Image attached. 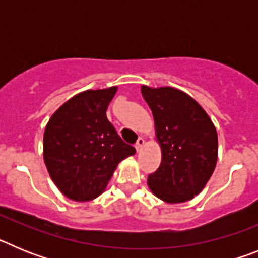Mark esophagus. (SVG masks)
Masks as SVG:
<instances>
[{"label": "esophagus", "mask_w": 258, "mask_h": 258, "mask_svg": "<svg viewBox=\"0 0 258 258\" xmlns=\"http://www.w3.org/2000/svg\"><path fill=\"white\" fill-rule=\"evenodd\" d=\"M143 145H145V140H143L142 137H140V138H138V140H137V142H136L137 151H140V150L143 147Z\"/></svg>", "instance_id": "obj_1"}]
</instances>
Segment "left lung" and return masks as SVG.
I'll list each match as a JSON object with an SVG mask.
<instances>
[{
    "mask_svg": "<svg viewBox=\"0 0 258 258\" xmlns=\"http://www.w3.org/2000/svg\"><path fill=\"white\" fill-rule=\"evenodd\" d=\"M154 115L161 164L149 175L152 192L168 203L192 199L204 188L217 163V132L190 95L174 88L142 86Z\"/></svg>",
    "mask_w": 258,
    "mask_h": 258,
    "instance_id": "1",
    "label": "left lung"
}]
</instances>
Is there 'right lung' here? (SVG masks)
Instances as JSON below:
<instances>
[{"mask_svg":"<svg viewBox=\"0 0 258 258\" xmlns=\"http://www.w3.org/2000/svg\"><path fill=\"white\" fill-rule=\"evenodd\" d=\"M117 88L86 90L59 107L44 134L47 172L66 197L85 202L106 188L116 166L136 154L106 116Z\"/></svg>","mask_w":258,"mask_h":258,"instance_id":"add662e5","label":"right lung"}]
</instances>
